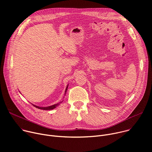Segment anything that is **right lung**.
<instances>
[{
    "label": "right lung",
    "instance_id": "add662e5",
    "mask_svg": "<svg viewBox=\"0 0 152 152\" xmlns=\"http://www.w3.org/2000/svg\"><path fill=\"white\" fill-rule=\"evenodd\" d=\"M68 86H69V85L67 86V88H66V91H65V94H64V95H66V92H67V88H68ZM62 101H63V100H62ZM62 101L58 103L53 104V105H52V106H47V107H40V106H36V105H35V104H32V105H33L34 106H35V107L38 108V109H39V110H51L54 109V108H55L56 107H57L60 103H61L62 102Z\"/></svg>",
    "mask_w": 152,
    "mask_h": 152
}]
</instances>
